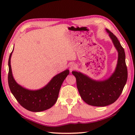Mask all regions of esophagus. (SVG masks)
I'll list each match as a JSON object with an SVG mask.
<instances>
[{
  "label": "esophagus",
  "mask_w": 135,
  "mask_h": 135,
  "mask_svg": "<svg viewBox=\"0 0 135 135\" xmlns=\"http://www.w3.org/2000/svg\"><path fill=\"white\" fill-rule=\"evenodd\" d=\"M75 67H75V65H71V66H70V71H72L73 70L75 69Z\"/></svg>",
  "instance_id": "1"
}]
</instances>
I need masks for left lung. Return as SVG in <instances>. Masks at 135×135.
Listing matches in <instances>:
<instances>
[{
    "instance_id": "1",
    "label": "left lung",
    "mask_w": 135,
    "mask_h": 135,
    "mask_svg": "<svg viewBox=\"0 0 135 135\" xmlns=\"http://www.w3.org/2000/svg\"><path fill=\"white\" fill-rule=\"evenodd\" d=\"M106 31L118 52V63L113 75L105 81H96L81 73L72 72L81 98L89 105L97 107H104L115 102L122 93L128 78L124 48L113 33L107 29Z\"/></svg>"
}]
</instances>
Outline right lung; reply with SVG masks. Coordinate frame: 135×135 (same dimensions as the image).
<instances>
[{"label": "right lung", "instance_id": "add662e5", "mask_svg": "<svg viewBox=\"0 0 135 135\" xmlns=\"http://www.w3.org/2000/svg\"><path fill=\"white\" fill-rule=\"evenodd\" d=\"M12 52L8 59V83L11 92L17 102L22 107L32 112L42 111L52 107L58 99L60 89L63 81L70 73L69 70H66L57 74L41 89L28 90L19 85L13 78L10 65Z\"/></svg>", "mask_w": 135, "mask_h": 135}]
</instances>
